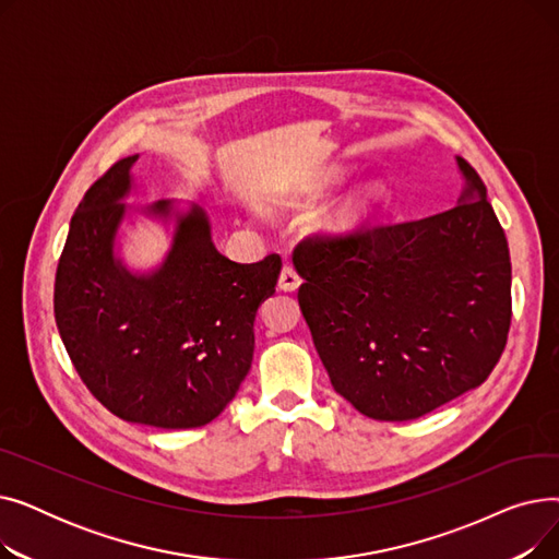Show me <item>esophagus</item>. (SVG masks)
<instances>
[{
  "label": "esophagus",
  "mask_w": 559,
  "mask_h": 559,
  "mask_svg": "<svg viewBox=\"0 0 559 559\" xmlns=\"http://www.w3.org/2000/svg\"><path fill=\"white\" fill-rule=\"evenodd\" d=\"M301 285V276L297 274V270L292 267V264H283V272L278 278V287L283 292H295Z\"/></svg>",
  "instance_id": "esophagus-1"
}]
</instances>
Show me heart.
<instances>
[{
	"label": "heart",
	"mask_w": 559,
	"mask_h": 559,
	"mask_svg": "<svg viewBox=\"0 0 559 559\" xmlns=\"http://www.w3.org/2000/svg\"><path fill=\"white\" fill-rule=\"evenodd\" d=\"M383 197H385V190L380 186H369L360 190L358 194L344 201L340 209L326 219V228L335 235H348V233L360 230L365 224L373 219V215L378 213V205L383 203Z\"/></svg>",
	"instance_id": "obj_1"
}]
</instances>
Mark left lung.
<instances>
[{"label": "left lung", "mask_w": 559, "mask_h": 559, "mask_svg": "<svg viewBox=\"0 0 559 559\" xmlns=\"http://www.w3.org/2000/svg\"><path fill=\"white\" fill-rule=\"evenodd\" d=\"M421 219L308 235L292 262L299 306L331 383L378 421L417 419L483 385L512 321V264L478 171Z\"/></svg>", "instance_id": "obj_1"}]
</instances>
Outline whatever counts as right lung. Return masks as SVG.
Listing matches in <instances>:
<instances>
[{"label": "right lung", "mask_w": 559, "mask_h": 559, "mask_svg": "<svg viewBox=\"0 0 559 559\" xmlns=\"http://www.w3.org/2000/svg\"><path fill=\"white\" fill-rule=\"evenodd\" d=\"M138 156L117 160L79 203L58 260L53 317L91 394L115 417L199 428L222 415L253 360V321L274 295L281 255L240 264L222 255L199 205L176 215L171 249L152 274L115 255ZM150 215L167 217L171 201Z\"/></svg>", "instance_id": "add662e5"}]
</instances>
